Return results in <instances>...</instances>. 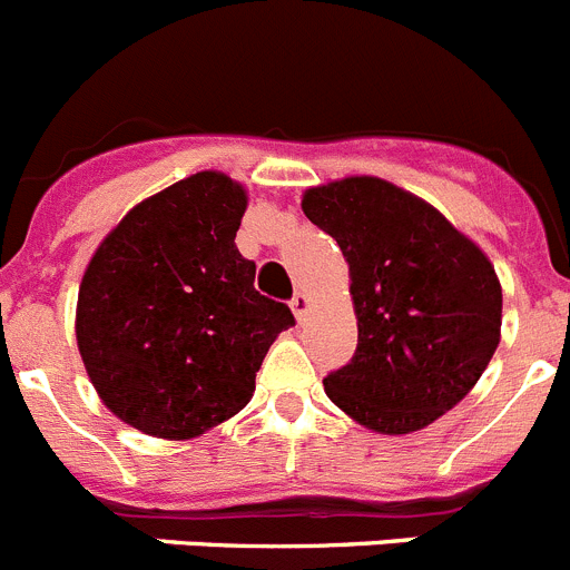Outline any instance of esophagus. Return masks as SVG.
I'll return each instance as SVG.
<instances>
[{
  "label": "esophagus",
  "mask_w": 570,
  "mask_h": 570,
  "mask_svg": "<svg viewBox=\"0 0 570 570\" xmlns=\"http://www.w3.org/2000/svg\"><path fill=\"white\" fill-rule=\"evenodd\" d=\"M291 311H294V316L299 322H305V316H307V311H311V299H307V294L305 291H296L294 294V299H291Z\"/></svg>",
  "instance_id": "obj_1"
}]
</instances>
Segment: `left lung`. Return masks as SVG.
I'll use <instances>...</instances> for the list:
<instances>
[{
	"label": "left lung",
	"mask_w": 570,
	"mask_h": 570,
	"mask_svg": "<svg viewBox=\"0 0 570 570\" xmlns=\"http://www.w3.org/2000/svg\"><path fill=\"white\" fill-rule=\"evenodd\" d=\"M350 265L356 353L325 379L338 410L381 435H410L478 384L500 344L494 265L421 197L381 177H344L302 197Z\"/></svg>",
	"instance_id": "left-lung-1"
}]
</instances>
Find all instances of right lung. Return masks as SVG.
<instances>
[{"label":"right lung","instance_id":"obj_1","mask_svg":"<svg viewBox=\"0 0 570 570\" xmlns=\"http://www.w3.org/2000/svg\"><path fill=\"white\" fill-rule=\"evenodd\" d=\"M245 206L237 180L197 171L138 203L83 271L81 362L107 410L146 435L186 441L237 415L294 325L234 245Z\"/></svg>","mask_w":570,"mask_h":570}]
</instances>
